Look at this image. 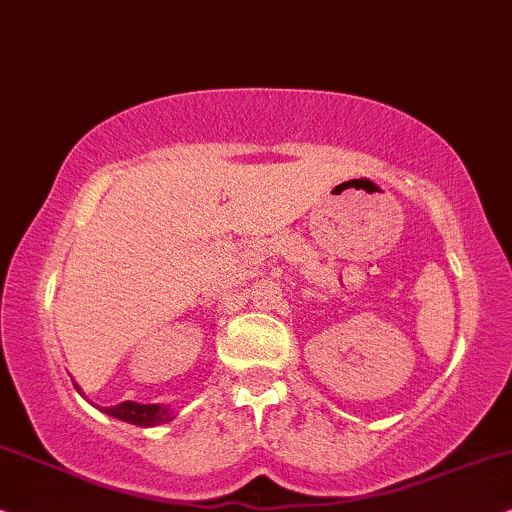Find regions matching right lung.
Returning <instances> with one entry per match:
<instances>
[{"instance_id":"1","label":"right lung","mask_w":512,"mask_h":512,"mask_svg":"<svg viewBox=\"0 0 512 512\" xmlns=\"http://www.w3.org/2000/svg\"><path fill=\"white\" fill-rule=\"evenodd\" d=\"M74 388L81 393V388L77 386V381H74ZM84 395V393H81ZM109 417L119 419V421H128V424H135V426H161V424H168V421L175 419V414L170 407H163V405H140V403H133V400H126V403H119L114 407H105L102 410Z\"/></svg>"}]
</instances>
